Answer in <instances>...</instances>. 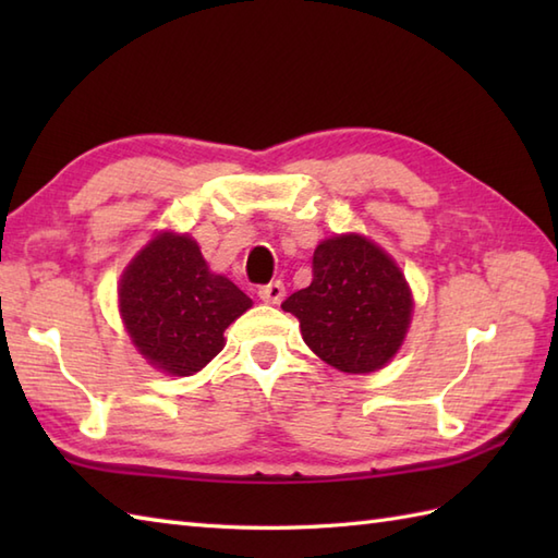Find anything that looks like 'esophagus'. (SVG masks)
I'll return each instance as SVG.
<instances>
[{"label":"esophagus","instance_id":"esophagus-1","mask_svg":"<svg viewBox=\"0 0 558 558\" xmlns=\"http://www.w3.org/2000/svg\"><path fill=\"white\" fill-rule=\"evenodd\" d=\"M258 298L266 304H280L282 298H286V286H282L280 280H272V282H268V286L258 288Z\"/></svg>","mask_w":558,"mask_h":558}]
</instances>
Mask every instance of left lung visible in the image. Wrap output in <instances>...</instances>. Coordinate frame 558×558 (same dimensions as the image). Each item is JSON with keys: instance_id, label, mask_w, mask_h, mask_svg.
Masks as SVG:
<instances>
[{"instance_id": "left-lung-1", "label": "left lung", "mask_w": 558, "mask_h": 558, "mask_svg": "<svg viewBox=\"0 0 558 558\" xmlns=\"http://www.w3.org/2000/svg\"><path fill=\"white\" fill-rule=\"evenodd\" d=\"M310 288L282 302L302 338L326 364L369 374L396 357L412 318V292L398 264L362 234L316 246Z\"/></svg>"}]
</instances>
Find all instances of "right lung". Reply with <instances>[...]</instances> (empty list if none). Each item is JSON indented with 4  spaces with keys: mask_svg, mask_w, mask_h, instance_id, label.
<instances>
[{
    "mask_svg": "<svg viewBox=\"0 0 558 558\" xmlns=\"http://www.w3.org/2000/svg\"><path fill=\"white\" fill-rule=\"evenodd\" d=\"M120 314L136 350L156 369L192 376L225 348V328L252 300L210 272L189 234L160 232L141 248L120 280Z\"/></svg>",
    "mask_w": 558,
    "mask_h": 558,
    "instance_id": "1",
    "label": "right lung"
}]
</instances>
